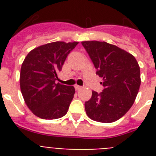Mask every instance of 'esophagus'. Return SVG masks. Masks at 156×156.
Listing matches in <instances>:
<instances>
[{
  "mask_svg": "<svg viewBox=\"0 0 156 156\" xmlns=\"http://www.w3.org/2000/svg\"><path fill=\"white\" fill-rule=\"evenodd\" d=\"M75 87L76 90H80V89H82V88H83V87H81V86H78V85H75V87Z\"/></svg>",
  "mask_w": 156,
  "mask_h": 156,
  "instance_id": "1",
  "label": "esophagus"
}]
</instances>
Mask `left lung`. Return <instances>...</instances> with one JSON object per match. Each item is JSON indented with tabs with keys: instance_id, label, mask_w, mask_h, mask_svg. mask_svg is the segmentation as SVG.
Listing matches in <instances>:
<instances>
[{
	"instance_id": "obj_1",
	"label": "left lung",
	"mask_w": 156,
	"mask_h": 156,
	"mask_svg": "<svg viewBox=\"0 0 156 156\" xmlns=\"http://www.w3.org/2000/svg\"><path fill=\"white\" fill-rule=\"evenodd\" d=\"M96 74L103 78L104 90H93L85 103L87 115L93 121L111 123L130 109L141 84L140 67L135 57L116 45L103 41H83Z\"/></svg>"
}]
</instances>
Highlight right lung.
<instances>
[{
	"label": "right lung",
	"instance_id": "add662e5",
	"mask_svg": "<svg viewBox=\"0 0 156 156\" xmlns=\"http://www.w3.org/2000/svg\"><path fill=\"white\" fill-rule=\"evenodd\" d=\"M78 42L48 43L31 50L21 67L20 88L24 101L40 118L53 120L68 112L75 89L56 83L57 73Z\"/></svg>",
	"mask_w": 156,
	"mask_h": 156
}]
</instances>
